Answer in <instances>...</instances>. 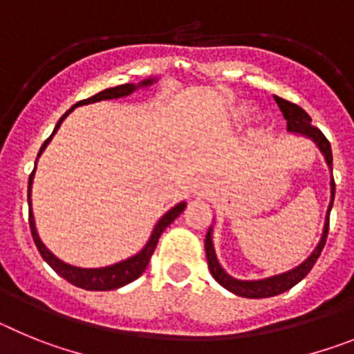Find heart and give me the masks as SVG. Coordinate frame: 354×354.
<instances>
[{
	"instance_id": "heart-1",
	"label": "heart",
	"mask_w": 354,
	"mask_h": 354,
	"mask_svg": "<svg viewBox=\"0 0 354 354\" xmlns=\"http://www.w3.org/2000/svg\"><path fill=\"white\" fill-rule=\"evenodd\" d=\"M237 115H241V117H243V115H245V109H239V113H237ZM261 133H262V131H261Z\"/></svg>"
}]
</instances>
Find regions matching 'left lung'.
I'll use <instances>...</instances> for the list:
<instances>
[{
	"instance_id": "obj_1",
	"label": "left lung",
	"mask_w": 354,
	"mask_h": 354,
	"mask_svg": "<svg viewBox=\"0 0 354 354\" xmlns=\"http://www.w3.org/2000/svg\"><path fill=\"white\" fill-rule=\"evenodd\" d=\"M274 101H277V104L280 106V109H282L283 118L287 120V129L292 131V133H301L305 134V136H310V138L317 143L319 149L323 150L324 158H326L328 165L331 167V162H333L331 145L330 142H328L326 136L321 133V129L312 126L310 115L306 113L303 108H299L298 104L286 101V99H282V97H274ZM333 198H335V180L331 179V202H330V207H328L326 225H324L323 237H321L317 248L312 252L310 257L306 259L301 266H298L296 270L289 271V273L278 274V277H273V278H266V280H257V282H241V280L228 277V274L221 270V266L218 264L214 248H212L211 232H207V236H205V255H207L209 271H211L212 278H214L216 282L220 283V286H223L225 289L237 294V296H243V298H270V296H277V294H282L286 292V290H289L290 287H294L298 282H301L303 278L310 273L315 261H317L321 252H323L324 245H326L328 228H330V211H331V205H333Z\"/></svg>"
}]
</instances>
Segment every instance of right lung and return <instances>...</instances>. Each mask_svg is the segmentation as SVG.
I'll return each mask as SVG.
<instances>
[{
	"instance_id": "obj_1",
	"label": "right lung",
	"mask_w": 354,
	"mask_h": 354,
	"mask_svg": "<svg viewBox=\"0 0 354 354\" xmlns=\"http://www.w3.org/2000/svg\"><path fill=\"white\" fill-rule=\"evenodd\" d=\"M150 83H152V80L143 81L142 84L145 86V84H150ZM134 88H136V86H134V84H131V83L118 84V86H115V88L102 90V92L95 93V95L88 97V99H84V101H80L77 104L72 106L67 113H65L64 117L58 120V124H56L53 134L58 131V127H60V124L64 122V118L67 117V115L71 113L72 109L76 108V106L90 104V102H97V101H106V99H118V97L129 95V93L133 92ZM53 134L49 136L48 140H46V142H44V145L40 147L39 156L42 154V150L46 149V145L51 142ZM35 167H37V165H35ZM33 171H35V170H33ZM33 171H31L30 180H28V205H30V218H28V220H30V230H31V236H33V241H35L37 248H39V252H40V255H42L44 261L48 262V264L51 266L56 273L60 274L62 278H65L67 282H71L72 286L81 287V289H86V290L118 289V287L126 286V283L133 282V280H136L138 277H142V273L145 271L147 264H149L150 257H152V253H154L156 245H158L159 236L162 234V230H165V228H167L168 225H170L171 221H174L175 218H177V216H179L180 212L184 211V207H186V204L175 205L174 209H170L167 214L162 216L161 220L158 221V225H156L154 232H152V236H150L147 246L142 250V252L138 253V255H134V257L127 259V261H124V262H118V264L109 266V268H101V270H83V268H74V266H68V264H65V262H62L60 259H56L55 255H53V253L42 245V241H40L39 234H37L35 221H33V214H31V202H30L31 183H33Z\"/></svg>"
}]
</instances>
